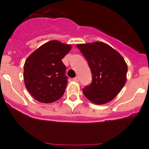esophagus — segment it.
Returning a JSON list of instances; mask_svg holds the SVG:
<instances>
[{
  "label": "esophagus",
  "instance_id": "obj_1",
  "mask_svg": "<svg viewBox=\"0 0 149 149\" xmlns=\"http://www.w3.org/2000/svg\"><path fill=\"white\" fill-rule=\"evenodd\" d=\"M73 80H74L75 82H79L80 79H79V78H78V76H76V77H75L74 78H73Z\"/></svg>",
  "mask_w": 149,
  "mask_h": 149
}]
</instances>
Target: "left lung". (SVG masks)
I'll return each mask as SVG.
<instances>
[{"instance_id": "8db88e82", "label": "left lung", "mask_w": 149, "mask_h": 149, "mask_svg": "<svg viewBox=\"0 0 149 149\" xmlns=\"http://www.w3.org/2000/svg\"><path fill=\"white\" fill-rule=\"evenodd\" d=\"M76 47L91 69V84L83 89L84 95L96 104L111 101L126 83L127 66L123 57L103 42L78 44Z\"/></svg>"}]
</instances>
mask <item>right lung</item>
<instances>
[{"label":"right lung","mask_w":149,"mask_h":149,"mask_svg":"<svg viewBox=\"0 0 149 149\" xmlns=\"http://www.w3.org/2000/svg\"><path fill=\"white\" fill-rule=\"evenodd\" d=\"M71 47L58 40H51L38 47L26 60L25 86L39 102L52 103L64 95L68 78L61 59Z\"/></svg>","instance_id":"right-lung-1"}]
</instances>
